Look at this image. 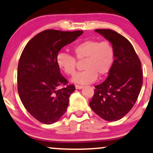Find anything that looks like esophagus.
<instances>
[{
  "mask_svg": "<svg viewBox=\"0 0 153 153\" xmlns=\"http://www.w3.org/2000/svg\"><path fill=\"white\" fill-rule=\"evenodd\" d=\"M83 88V86H82V85H75V88H76V89H82V88Z\"/></svg>",
  "mask_w": 153,
  "mask_h": 153,
  "instance_id": "34e87169",
  "label": "esophagus"
}]
</instances>
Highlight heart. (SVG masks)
<instances>
[{"mask_svg": "<svg viewBox=\"0 0 153 153\" xmlns=\"http://www.w3.org/2000/svg\"><path fill=\"white\" fill-rule=\"evenodd\" d=\"M74 56L65 53H59L57 64L66 75H73L76 72L77 60L83 61L85 71L77 73L72 80L79 84L94 82L97 76H103L110 71L114 62L115 51L108 40H86L73 48Z\"/></svg>", "mask_w": 153, "mask_h": 153, "instance_id": "heart-1", "label": "heart"}]
</instances>
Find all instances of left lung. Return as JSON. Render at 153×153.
I'll return each instance as SVG.
<instances>
[{"label":"left lung","instance_id":"left-lung-1","mask_svg":"<svg viewBox=\"0 0 153 153\" xmlns=\"http://www.w3.org/2000/svg\"><path fill=\"white\" fill-rule=\"evenodd\" d=\"M113 45L115 60L103 82L95 85L91 109L102 119L116 121L135 105L143 85L141 62L127 38L110 29H96Z\"/></svg>","mask_w":153,"mask_h":153}]
</instances>
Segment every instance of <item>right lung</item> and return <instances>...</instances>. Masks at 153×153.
Returning <instances> with one entry per match:
<instances>
[{
  "instance_id": "right-lung-1",
  "label": "right lung",
  "mask_w": 153,
  "mask_h": 153,
  "mask_svg": "<svg viewBox=\"0 0 153 153\" xmlns=\"http://www.w3.org/2000/svg\"><path fill=\"white\" fill-rule=\"evenodd\" d=\"M82 30L48 29L37 34L21 53L18 65V91L22 103L37 120L50 125L65 113L74 85L61 75L56 57ZM59 86L63 88L58 89Z\"/></svg>"
}]
</instances>
